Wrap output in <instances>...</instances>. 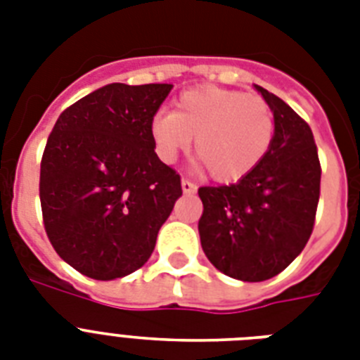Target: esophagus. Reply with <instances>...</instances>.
<instances>
[{
  "label": "esophagus",
  "mask_w": 360,
  "mask_h": 360,
  "mask_svg": "<svg viewBox=\"0 0 360 360\" xmlns=\"http://www.w3.org/2000/svg\"><path fill=\"white\" fill-rule=\"evenodd\" d=\"M181 188H183L185 194H194V192H196V185L191 183L188 179H181Z\"/></svg>",
  "instance_id": "34e87169"
}]
</instances>
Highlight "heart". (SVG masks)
<instances>
[{
    "instance_id": "heart-1",
    "label": "heart",
    "mask_w": 360,
    "mask_h": 360,
    "mask_svg": "<svg viewBox=\"0 0 360 360\" xmlns=\"http://www.w3.org/2000/svg\"><path fill=\"white\" fill-rule=\"evenodd\" d=\"M274 114L262 97L217 86L186 89L172 114H157L149 132L157 155L172 162L192 143V157L217 181L250 174L271 149Z\"/></svg>"
}]
</instances>
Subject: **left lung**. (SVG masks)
<instances>
[{"label":"left lung","mask_w":360,"mask_h":360,"mask_svg":"<svg viewBox=\"0 0 360 360\" xmlns=\"http://www.w3.org/2000/svg\"><path fill=\"white\" fill-rule=\"evenodd\" d=\"M254 87L274 114L271 149L236 185L198 191L203 252L220 273L243 282L273 278L301 254L312 233L321 181L310 127L282 98Z\"/></svg>","instance_id":"1"}]
</instances>
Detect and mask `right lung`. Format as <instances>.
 Here are the masks:
<instances>
[{
  "mask_svg": "<svg viewBox=\"0 0 360 360\" xmlns=\"http://www.w3.org/2000/svg\"><path fill=\"white\" fill-rule=\"evenodd\" d=\"M172 87L108 84L65 110L48 136L39 183L44 228L59 257L89 278L140 269L183 194L149 132Z\"/></svg>",
  "mask_w": 360,
  "mask_h": 360,
  "instance_id": "right-lung-1",
  "label": "right lung"
}]
</instances>
